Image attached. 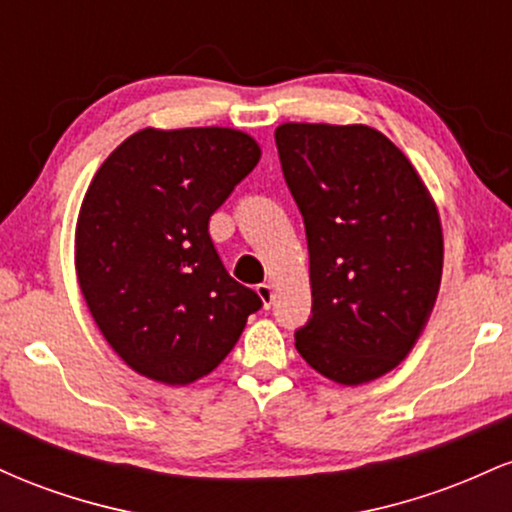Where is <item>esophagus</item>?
<instances>
[{"instance_id": "esophagus-1", "label": "esophagus", "mask_w": 512, "mask_h": 512, "mask_svg": "<svg viewBox=\"0 0 512 512\" xmlns=\"http://www.w3.org/2000/svg\"><path fill=\"white\" fill-rule=\"evenodd\" d=\"M255 291H257V296H260L264 308H269V305H272V301H274V286L264 281V284H257Z\"/></svg>"}]
</instances>
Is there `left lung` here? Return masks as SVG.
<instances>
[{"instance_id": "obj_1", "label": "left lung", "mask_w": 512, "mask_h": 512, "mask_svg": "<svg viewBox=\"0 0 512 512\" xmlns=\"http://www.w3.org/2000/svg\"><path fill=\"white\" fill-rule=\"evenodd\" d=\"M274 139L310 252L313 317L296 332L298 354L339 385L383 378L436 305V202L409 158L368 125L284 122Z\"/></svg>"}]
</instances>
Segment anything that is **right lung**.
<instances>
[{"instance_id":"obj_1","label":"right lung","mask_w":512,"mask_h":512,"mask_svg":"<svg viewBox=\"0 0 512 512\" xmlns=\"http://www.w3.org/2000/svg\"><path fill=\"white\" fill-rule=\"evenodd\" d=\"M260 156L240 129L146 127L93 175L76 219V279L105 342L134 373L195 383L260 310L209 238L211 214Z\"/></svg>"}]
</instances>
